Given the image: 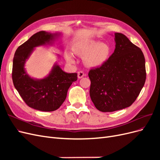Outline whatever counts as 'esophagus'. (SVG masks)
<instances>
[{"mask_svg": "<svg viewBox=\"0 0 160 160\" xmlns=\"http://www.w3.org/2000/svg\"><path fill=\"white\" fill-rule=\"evenodd\" d=\"M85 75V74H84V72L82 71H78V72H77V76H78V78L79 79L82 78V77H83Z\"/></svg>", "mask_w": 160, "mask_h": 160, "instance_id": "1", "label": "esophagus"}]
</instances>
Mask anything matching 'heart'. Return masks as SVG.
Returning a JSON list of instances; mask_svg holds the SVG:
<instances>
[{"mask_svg": "<svg viewBox=\"0 0 160 160\" xmlns=\"http://www.w3.org/2000/svg\"><path fill=\"white\" fill-rule=\"evenodd\" d=\"M73 52L79 57H84L85 64L89 67H99L108 59L111 49L105 42H99L95 41H88L76 46ZM67 60L73 61L70 55L67 57Z\"/></svg>", "mask_w": 160, "mask_h": 160, "instance_id": "obj_1", "label": "heart"}]
</instances>
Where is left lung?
<instances>
[{
  "label": "left lung",
  "instance_id": "1",
  "mask_svg": "<svg viewBox=\"0 0 160 160\" xmlns=\"http://www.w3.org/2000/svg\"><path fill=\"white\" fill-rule=\"evenodd\" d=\"M114 52L102 65L90 69L89 94L102 112L126 108L136 100L146 79V61L140 48L122 33H115Z\"/></svg>",
  "mask_w": 160,
  "mask_h": 160
}]
</instances>
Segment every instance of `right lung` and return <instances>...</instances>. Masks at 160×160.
Returning a JSON list of instances; mask_svg holds the SVG:
<instances>
[{
    "label": "right lung",
    "instance_id": "1",
    "mask_svg": "<svg viewBox=\"0 0 160 160\" xmlns=\"http://www.w3.org/2000/svg\"><path fill=\"white\" fill-rule=\"evenodd\" d=\"M55 36L45 31L35 33L17 48L13 58L12 79L14 88L28 107L42 111L59 109L66 99L69 87L77 79L76 72L67 73L57 65L49 76L41 80L32 79L26 73L24 65L34 48L49 42Z\"/></svg>",
    "mask_w": 160,
    "mask_h": 160
}]
</instances>
